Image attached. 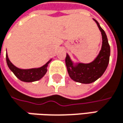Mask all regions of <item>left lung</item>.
<instances>
[{"label":"left lung","instance_id":"obj_1","mask_svg":"<svg viewBox=\"0 0 123 123\" xmlns=\"http://www.w3.org/2000/svg\"><path fill=\"white\" fill-rule=\"evenodd\" d=\"M94 20L101 32L103 39L102 48L96 58L90 63L74 64L68 54L65 58V64L70 78L75 82L84 84L92 83L103 75L108 65L111 55V48L107 36L98 22L95 19Z\"/></svg>","mask_w":123,"mask_h":123}]
</instances>
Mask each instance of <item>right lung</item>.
Here are the masks:
<instances>
[{"mask_svg":"<svg viewBox=\"0 0 123 123\" xmlns=\"http://www.w3.org/2000/svg\"><path fill=\"white\" fill-rule=\"evenodd\" d=\"M51 61L50 60L47 63L40 68H31V69H20L15 67L11 62L10 61L8 55L6 54V62L10 70L14 73V75L21 81L31 83L39 80L41 79L47 72V67L49 62Z\"/></svg>","mask_w":123,"mask_h":123,"instance_id":"add662e5","label":"right lung"}]
</instances>
